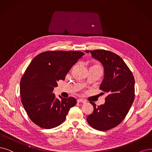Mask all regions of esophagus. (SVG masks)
Returning <instances> with one entry per match:
<instances>
[{"instance_id":"1","label":"esophagus","mask_w":152,"mask_h":152,"mask_svg":"<svg viewBox=\"0 0 152 152\" xmlns=\"http://www.w3.org/2000/svg\"><path fill=\"white\" fill-rule=\"evenodd\" d=\"M77 103H85L86 102V101L85 99H83L80 98V99H78L77 100Z\"/></svg>"}]
</instances>
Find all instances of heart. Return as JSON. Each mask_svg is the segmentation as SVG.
<instances>
[{"mask_svg":"<svg viewBox=\"0 0 152 152\" xmlns=\"http://www.w3.org/2000/svg\"><path fill=\"white\" fill-rule=\"evenodd\" d=\"M90 67H98V68H100V69H102V66H101L98 63H93L91 65Z\"/></svg>","mask_w":152,"mask_h":152,"instance_id":"b5f03b06","label":"heart"}]
</instances>
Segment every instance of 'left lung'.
<instances>
[{"label": "left lung", "instance_id": "8db88e82", "mask_svg": "<svg viewBox=\"0 0 152 152\" xmlns=\"http://www.w3.org/2000/svg\"><path fill=\"white\" fill-rule=\"evenodd\" d=\"M102 63L104 79L99 89L106 93L105 103L93 106V112L87 117L88 124L99 131H106L120 124L134 99V79L132 71L116 54L104 49L85 50Z\"/></svg>", "mask_w": 152, "mask_h": 152}]
</instances>
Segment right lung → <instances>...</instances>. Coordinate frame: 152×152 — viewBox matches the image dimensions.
<instances>
[{
	"mask_svg": "<svg viewBox=\"0 0 152 152\" xmlns=\"http://www.w3.org/2000/svg\"><path fill=\"white\" fill-rule=\"evenodd\" d=\"M84 54L76 50H48L37 55L27 67L20 83V99L37 126L50 129L60 125L76 104L72 97L56 98L53 90Z\"/></svg>",
	"mask_w": 152,
	"mask_h": 152,
	"instance_id": "right-lung-1",
	"label": "right lung"
}]
</instances>
